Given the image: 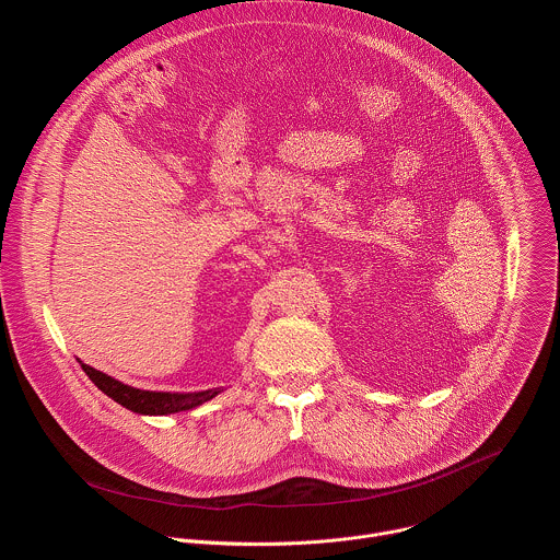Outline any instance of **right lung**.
Listing matches in <instances>:
<instances>
[{
	"instance_id": "right-lung-1",
	"label": "right lung",
	"mask_w": 560,
	"mask_h": 560,
	"mask_svg": "<svg viewBox=\"0 0 560 560\" xmlns=\"http://www.w3.org/2000/svg\"><path fill=\"white\" fill-rule=\"evenodd\" d=\"M81 364V362H79ZM85 375L92 380V384L105 393L107 397L121 404L124 408L139 412V415H174L183 410H191L209 399H213L220 390H200V393H156V390H141L135 386H128L115 377H109L88 364H81Z\"/></svg>"
}]
</instances>
